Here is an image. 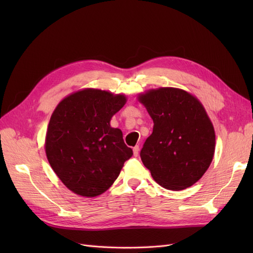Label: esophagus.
I'll return each instance as SVG.
<instances>
[{
	"instance_id": "34e87169",
	"label": "esophagus",
	"mask_w": 253,
	"mask_h": 253,
	"mask_svg": "<svg viewBox=\"0 0 253 253\" xmlns=\"http://www.w3.org/2000/svg\"><path fill=\"white\" fill-rule=\"evenodd\" d=\"M138 152H139V147H138V145H136V147L133 148V155L135 157L138 156Z\"/></svg>"
}]
</instances>
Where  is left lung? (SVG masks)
I'll return each instance as SVG.
<instances>
[{"label":"left lung","mask_w":253,"mask_h":253,"mask_svg":"<svg viewBox=\"0 0 253 253\" xmlns=\"http://www.w3.org/2000/svg\"><path fill=\"white\" fill-rule=\"evenodd\" d=\"M137 99L154 124L140 152L153 179L172 191L194 185L208 170L215 151V132L204 105L176 87L151 88Z\"/></svg>","instance_id":"obj_1"}]
</instances>
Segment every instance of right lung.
I'll return each mask as SVG.
<instances>
[{
  "instance_id": "1",
  "label": "right lung",
  "mask_w": 253,
  "mask_h": 253,
  "mask_svg": "<svg viewBox=\"0 0 253 253\" xmlns=\"http://www.w3.org/2000/svg\"><path fill=\"white\" fill-rule=\"evenodd\" d=\"M126 103L125 94L82 88L63 98L52 112L45 153L53 172L75 194L101 195L133 155L111 119Z\"/></svg>"
}]
</instances>
